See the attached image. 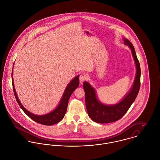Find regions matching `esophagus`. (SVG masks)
Listing matches in <instances>:
<instances>
[{
	"instance_id": "obj_1",
	"label": "esophagus",
	"mask_w": 160,
	"mask_h": 160,
	"mask_svg": "<svg viewBox=\"0 0 160 160\" xmlns=\"http://www.w3.org/2000/svg\"><path fill=\"white\" fill-rule=\"evenodd\" d=\"M88 79V76L84 73H82L80 76H79V80H80V82H82L86 80H87Z\"/></svg>"
}]
</instances>
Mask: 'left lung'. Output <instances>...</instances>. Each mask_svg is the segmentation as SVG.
I'll list each match as a JSON object with an SVG mask.
<instances>
[{
    "mask_svg": "<svg viewBox=\"0 0 160 160\" xmlns=\"http://www.w3.org/2000/svg\"><path fill=\"white\" fill-rule=\"evenodd\" d=\"M123 42L124 45H127L131 50L137 70L133 86L130 91L122 100L114 105H105L98 100L96 91L93 87L88 82L85 81L83 82L87 112L89 117L95 122L107 123L113 122L120 119L135 101L139 92L141 75L140 63L132 43L128 39L124 38Z\"/></svg>",
    "mask_w": 160,
    "mask_h": 160,
    "instance_id": "8db88e82",
    "label": "left lung"
}]
</instances>
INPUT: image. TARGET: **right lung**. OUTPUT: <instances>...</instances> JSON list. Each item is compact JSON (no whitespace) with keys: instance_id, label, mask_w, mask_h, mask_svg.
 <instances>
[{"instance_id":"add662e5","label":"right lung","mask_w":160,"mask_h":160,"mask_svg":"<svg viewBox=\"0 0 160 160\" xmlns=\"http://www.w3.org/2000/svg\"><path fill=\"white\" fill-rule=\"evenodd\" d=\"M13 64H14V63H13ZM12 74H13V68H12ZM79 75L76 76L74 79H72L71 81V82L66 86V89L64 92V94L62 96V98L59 102V104H58L57 107L53 111H52L51 112L47 113L45 115H35V114L30 112L22 105L21 102H20V101L17 97L16 91L14 88L13 78H12V79L13 90L14 92L15 99H16L19 106L20 107V108L23 110V111L30 118H32L33 120L35 121L36 122H37L38 123H40L42 125H52L58 123L64 118V115L67 110L69 99L70 96H71L72 93L74 92V91L79 86Z\"/></svg>"}]
</instances>
